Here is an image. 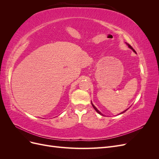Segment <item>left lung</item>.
Masks as SVG:
<instances>
[{
  "mask_svg": "<svg viewBox=\"0 0 159 159\" xmlns=\"http://www.w3.org/2000/svg\"><path fill=\"white\" fill-rule=\"evenodd\" d=\"M126 44H127V43H126ZM127 44V46H128V47L129 48H131V50H133V51L134 52H135V53H136L135 50H134V49L133 48V47H132V46H131V45H129V44ZM91 105H92V106H93V107L94 108V109H95V110L96 111H97V112H98V113L99 114H100V115H103V114H102V113H101V112L99 111V110H98V109L97 108H96V107H95L94 106V105H93V104L92 103H91ZM127 109H126V110H125L123 112H122V113H119V114H121V113H125V111H127Z\"/></svg>",
  "mask_w": 159,
  "mask_h": 159,
  "instance_id": "8db88e82",
  "label": "left lung"
}]
</instances>
